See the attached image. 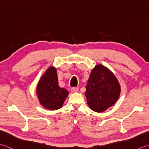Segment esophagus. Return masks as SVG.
I'll list each match as a JSON object with an SVG mask.
<instances>
[{
  "mask_svg": "<svg viewBox=\"0 0 149 149\" xmlns=\"http://www.w3.org/2000/svg\"><path fill=\"white\" fill-rule=\"evenodd\" d=\"M71 91L72 93H76L78 92V88H76V87H73V88H71Z\"/></svg>",
  "mask_w": 149,
  "mask_h": 149,
  "instance_id": "obj_1",
  "label": "esophagus"
}]
</instances>
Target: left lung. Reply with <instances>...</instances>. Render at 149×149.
<instances>
[{
    "label": "left lung",
    "mask_w": 149,
    "mask_h": 149,
    "mask_svg": "<svg viewBox=\"0 0 149 149\" xmlns=\"http://www.w3.org/2000/svg\"><path fill=\"white\" fill-rule=\"evenodd\" d=\"M121 86L115 75L103 65H96L90 73L85 94L89 108L103 112L114 104L120 95Z\"/></svg>",
    "instance_id": "obj_1"
}]
</instances>
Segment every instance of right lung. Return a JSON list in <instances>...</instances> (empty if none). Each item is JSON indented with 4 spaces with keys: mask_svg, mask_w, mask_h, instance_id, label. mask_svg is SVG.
I'll use <instances>...</instances> for the list:
<instances>
[{
    "mask_svg": "<svg viewBox=\"0 0 149 149\" xmlns=\"http://www.w3.org/2000/svg\"><path fill=\"white\" fill-rule=\"evenodd\" d=\"M36 94L40 104L45 109L55 110L63 107L69 93L58 84L57 70L52 66L40 77L36 88Z\"/></svg>",
    "mask_w": 149,
    "mask_h": 149,
    "instance_id": "1",
    "label": "right lung"
}]
</instances>
